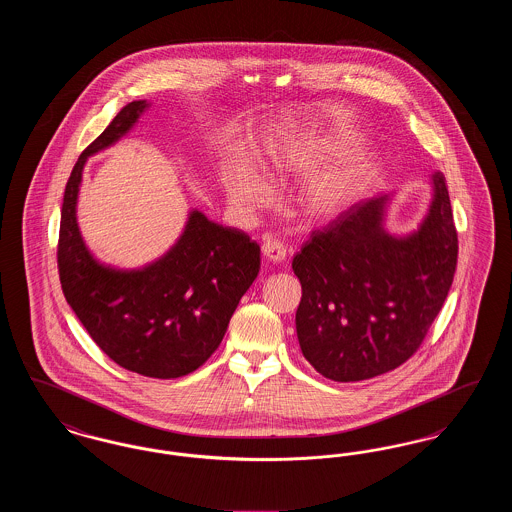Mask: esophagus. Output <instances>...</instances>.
<instances>
[{"label":"esophagus","instance_id":"esophagus-1","mask_svg":"<svg viewBox=\"0 0 512 512\" xmlns=\"http://www.w3.org/2000/svg\"><path fill=\"white\" fill-rule=\"evenodd\" d=\"M263 257L267 259L268 263H282L286 259V247L280 242V240H267L263 247Z\"/></svg>","mask_w":512,"mask_h":512}]
</instances>
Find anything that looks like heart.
<instances>
[{
	"label": "heart",
	"mask_w": 512,
	"mask_h": 512,
	"mask_svg": "<svg viewBox=\"0 0 512 512\" xmlns=\"http://www.w3.org/2000/svg\"><path fill=\"white\" fill-rule=\"evenodd\" d=\"M357 144L353 136L343 132H324L311 140H282L268 149V171L274 176L305 174L315 171L332 157ZM376 161L370 155H353L330 171L313 178L303 194L301 209L309 219H328L347 209L365 192L368 182L376 174ZM226 192L234 203L245 207H265L272 188L267 180L244 163H236L226 178Z\"/></svg>",
	"instance_id": "1"
}]
</instances>
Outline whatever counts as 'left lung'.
I'll return each mask as SVG.
<instances>
[{
  "mask_svg": "<svg viewBox=\"0 0 512 512\" xmlns=\"http://www.w3.org/2000/svg\"><path fill=\"white\" fill-rule=\"evenodd\" d=\"M418 228H386L393 194L359 201L293 257L301 282L295 330L324 378L359 382L403 365L438 317L457 268V230L445 176Z\"/></svg>",
  "mask_w": 512,
  "mask_h": 512,
  "instance_id": "1",
  "label": "left lung"
}]
</instances>
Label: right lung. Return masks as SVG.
Returning a JSON list of instances; mask_svg holds the SVG:
<instances>
[{
  "label": "right lung",
  "mask_w": 512,
  "mask_h": 512,
  "mask_svg": "<svg viewBox=\"0 0 512 512\" xmlns=\"http://www.w3.org/2000/svg\"><path fill=\"white\" fill-rule=\"evenodd\" d=\"M149 109L140 99L82 151L61 209L57 265L74 315L117 365L147 378H180L203 365L261 268V247L244 230L192 209L180 238L140 268L103 265L84 242L76 203L88 157L117 144Z\"/></svg>",
  "instance_id": "add662e5"
}]
</instances>
